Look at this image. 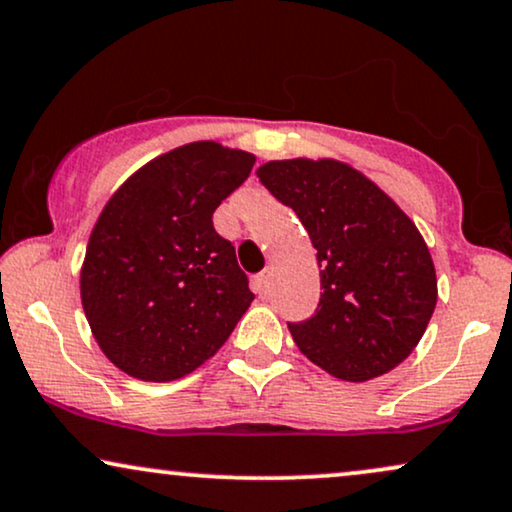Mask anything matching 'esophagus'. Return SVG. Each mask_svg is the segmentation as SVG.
Segmentation results:
<instances>
[{"label": "esophagus", "mask_w": 512, "mask_h": 512, "mask_svg": "<svg viewBox=\"0 0 512 512\" xmlns=\"http://www.w3.org/2000/svg\"><path fill=\"white\" fill-rule=\"evenodd\" d=\"M269 288H271V269H264L262 274L255 278V290L260 295H267Z\"/></svg>", "instance_id": "1"}]
</instances>
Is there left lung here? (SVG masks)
I'll return each instance as SVG.
<instances>
[{
  "mask_svg": "<svg viewBox=\"0 0 512 512\" xmlns=\"http://www.w3.org/2000/svg\"><path fill=\"white\" fill-rule=\"evenodd\" d=\"M257 177L295 210L321 269V302L288 323L295 345L333 378L364 383L399 366L423 338L437 274L413 219L375 181L335 158L269 160Z\"/></svg>",
  "mask_w": 512,
  "mask_h": 512,
  "instance_id": "8db88e82",
  "label": "left lung"
}]
</instances>
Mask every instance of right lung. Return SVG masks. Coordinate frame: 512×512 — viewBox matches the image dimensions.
Instances as JSON below:
<instances>
[{
    "instance_id": "add662e5",
    "label": "right lung",
    "mask_w": 512,
    "mask_h": 512,
    "mask_svg": "<svg viewBox=\"0 0 512 512\" xmlns=\"http://www.w3.org/2000/svg\"><path fill=\"white\" fill-rule=\"evenodd\" d=\"M255 155L193 141L148 160L103 205L80 269L96 345L132 378L170 383L203 366L255 300L212 212Z\"/></svg>"
}]
</instances>
